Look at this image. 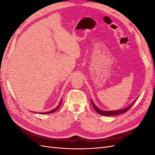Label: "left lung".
<instances>
[{
	"mask_svg": "<svg viewBox=\"0 0 155 155\" xmlns=\"http://www.w3.org/2000/svg\"><path fill=\"white\" fill-rule=\"evenodd\" d=\"M135 101L130 105H129L128 107L125 108V109H124L118 110H114V111H105V110H100V109H98V108L94 104V103L92 101H91V104H92V106L94 107V109H95V110L97 112L98 114H100L103 115V116H115V115H118V114L124 113V112L129 110L130 109V108L132 107L133 105V104L135 103Z\"/></svg>",
	"mask_w": 155,
	"mask_h": 155,
	"instance_id": "left-lung-1",
	"label": "left lung"
}]
</instances>
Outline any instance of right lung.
I'll list each match as a JSON object with an SVG mask.
<instances>
[{
  "label": "right lung",
  "mask_w": 155,
  "mask_h": 155,
  "mask_svg": "<svg viewBox=\"0 0 155 155\" xmlns=\"http://www.w3.org/2000/svg\"><path fill=\"white\" fill-rule=\"evenodd\" d=\"M61 101H62V100L61 101V102H60V104H59V105L55 108V109H54L53 110H51V111H50V112H43V113H41V114H50V113H51V112H55V110H57L58 109V108L60 107V105H61Z\"/></svg>",
  "instance_id": "1"
}]
</instances>
